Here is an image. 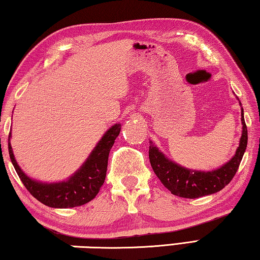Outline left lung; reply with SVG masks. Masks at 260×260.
Listing matches in <instances>:
<instances>
[{"mask_svg": "<svg viewBox=\"0 0 260 260\" xmlns=\"http://www.w3.org/2000/svg\"><path fill=\"white\" fill-rule=\"evenodd\" d=\"M237 99V98H236ZM240 102V100L237 99ZM241 105V102H240ZM242 107V105H241ZM242 135L235 155L226 164L211 171H197L179 165L171 160L150 141L149 146V159L153 172L160 182L169 190L183 199H199L202 196L212 195L225 188L234 178L240 162L248 144V129L244 121L243 108H241Z\"/></svg>", "mask_w": 260, "mask_h": 260, "instance_id": "8db88e82", "label": "left lung"}]
</instances>
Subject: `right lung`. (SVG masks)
Returning <instances> with one entry per match:
<instances>
[{
    "instance_id": "1",
    "label": "right lung",
    "mask_w": 260,
    "mask_h": 260,
    "mask_svg": "<svg viewBox=\"0 0 260 260\" xmlns=\"http://www.w3.org/2000/svg\"><path fill=\"white\" fill-rule=\"evenodd\" d=\"M120 129V124H114L110 127L83 164L71 177L58 182L38 181L21 170L10 144L11 132L9 134V155L21 182L39 202L55 209L76 208L90 202L99 193L107 175L110 150Z\"/></svg>"
}]
</instances>
